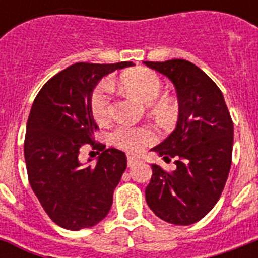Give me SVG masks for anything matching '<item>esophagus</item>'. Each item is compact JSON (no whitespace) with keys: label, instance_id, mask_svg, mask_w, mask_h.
<instances>
[{"label":"esophagus","instance_id":"obj_1","mask_svg":"<svg viewBox=\"0 0 258 258\" xmlns=\"http://www.w3.org/2000/svg\"><path fill=\"white\" fill-rule=\"evenodd\" d=\"M138 162H139V158L138 157H135V155H131V154H128V155H127V165H128L130 167L134 165H137Z\"/></svg>","mask_w":258,"mask_h":258}]
</instances>
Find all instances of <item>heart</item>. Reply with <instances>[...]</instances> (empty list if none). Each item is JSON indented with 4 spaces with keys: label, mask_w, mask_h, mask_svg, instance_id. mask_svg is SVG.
<instances>
[{
    "label": "heart",
    "mask_w": 258,
    "mask_h": 258,
    "mask_svg": "<svg viewBox=\"0 0 258 258\" xmlns=\"http://www.w3.org/2000/svg\"><path fill=\"white\" fill-rule=\"evenodd\" d=\"M120 84L124 87L128 92L138 96L141 100L151 104L157 100L162 92L163 84L161 78L155 72L146 68L131 71L127 72L120 78ZM89 108L93 119L99 124H104L111 117V109H112V86L109 82H101L99 86L91 93L89 97ZM153 109L158 115H166L169 111V107L165 101H156L153 104ZM112 139L115 145L120 149L130 151V153H138L143 150L147 145L157 139V135L153 130L149 127H119L113 131Z\"/></svg>",
    "instance_id": "obj_1"
}]
</instances>
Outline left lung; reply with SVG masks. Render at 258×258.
I'll return each mask as SVG.
<instances>
[{"label": "left lung", "mask_w": 258, "mask_h": 258, "mask_svg": "<svg viewBox=\"0 0 258 258\" xmlns=\"http://www.w3.org/2000/svg\"><path fill=\"white\" fill-rule=\"evenodd\" d=\"M175 86L179 101L176 128L154 147L163 158H175L176 169L153 165L146 201L155 216L174 225H191L220 200L233 153V120L217 84L192 62L174 58L145 61Z\"/></svg>", "instance_id": "8db88e82"}]
</instances>
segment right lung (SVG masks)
<instances>
[{
    "mask_svg": "<svg viewBox=\"0 0 258 258\" xmlns=\"http://www.w3.org/2000/svg\"><path fill=\"white\" fill-rule=\"evenodd\" d=\"M130 66L76 62L49 79L34 99L24 142L26 171L42 209L61 228H91L111 209L127 158L95 141L89 97L103 76ZM87 144L102 151L96 165L78 159Z\"/></svg>",
    "mask_w": 258,
    "mask_h": 258,
    "instance_id": "obj_1",
    "label": "right lung"
}]
</instances>
